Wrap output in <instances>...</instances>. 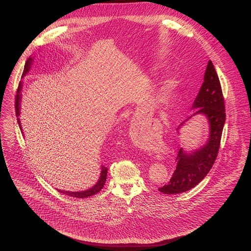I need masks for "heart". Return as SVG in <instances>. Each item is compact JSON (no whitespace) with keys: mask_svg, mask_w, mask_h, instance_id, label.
Segmentation results:
<instances>
[{"mask_svg":"<svg viewBox=\"0 0 251 251\" xmlns=\"http://www.w3.org/2000/svg\"><path fill=\"white\" fill-rule=\"evenodd\" d=\"M176 87V81L175 79H170L166 81L161 89L160 97L162 99H169L175 92Z\"/></svg>","mask_w":251,"mask_h":251,"instance_id":"1","label":"heart"}]
</instances>
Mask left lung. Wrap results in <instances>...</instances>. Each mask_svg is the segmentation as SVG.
I'll return each instance as SVG.
<instances>
[{"instance_id": "obj_1", "label": "left lung", "mask_w": 251, "mask_h": 251, "mask_svg": "<svg viewBox=\"0 0 251 251\" xmlns=\"http://www.w3.org/2000/svg\"><path fill=\"white\" fill-rule=\"evenodd\" d=\"M192 116L176 128L177 134L184 124L193 116L201 115L208 124V136L201 146L187 150L181 148L176 157V170L168 185L159 188L167 195H176L190 191L200 184L211 169L217 159L224 125L226 122L225 100L218 74L212 62L208 60L203 76V82L193 103Z\"/></svg>"}]
</instances>
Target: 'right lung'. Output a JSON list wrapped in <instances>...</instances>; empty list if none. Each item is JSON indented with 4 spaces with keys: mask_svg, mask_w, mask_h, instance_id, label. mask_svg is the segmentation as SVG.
<instances>
[{
    "mask_svg": "<svg viewBox=\"0 0 251 251\" xmlns=\"http://www.w3.org/2000/svg\"><path fill=\"white\" fill-rule=\"evenodd\" d=\"M34 58L33 57H28L27 60L25 61V68H24V73H23V75L22 77H25L27 74L28 71L30 70V67L32 65V62H33ZM23 83L24 81H20V84H19V88H18V92H17V96H16V114H17V117H18V124L20 126V129L23 133V130H22V124H21V120H20V115H21V103H22V89H23ZM100 176H99V178L98 181L96 182L95 185H93L91 188H88L87 190H84V191H78V192H70V191H63V190H59V189H56L59 193L61 194H64L66 196H69V197H74V198H78V199H84V198H87V197H91L95 194H97L98 192L101 191V189L104 187L105 185V182H106V177H107V169L106 167L104 166H100Z\"/></svg>",
    "mask_w": 251,
    "mask_h": 251,
    "instance_id": "obj_1",
    "label": "right lung"
}]
</instances>
